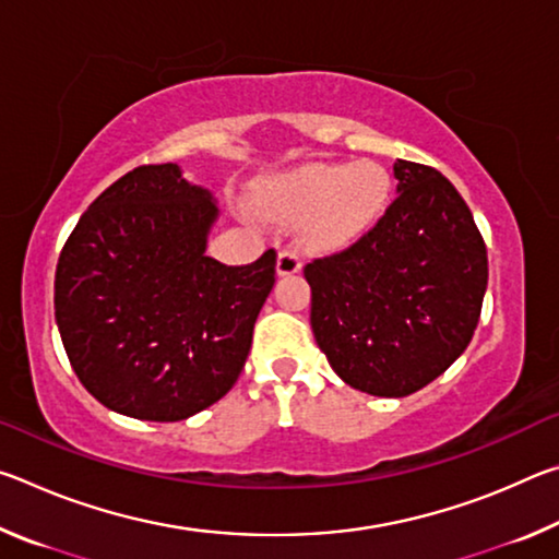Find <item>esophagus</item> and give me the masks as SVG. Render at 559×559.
I'll return each instance as SVG.
<instances>
[{
	"label": "esophagus",
	"instance_id": "esophagus-1",
	"mask_svg": "<svg viewBox=\"0 0 559 559\" xmlns=\"http://www.w3.org/2000/svg\"><path fill=\"white\" fill-rule=\"evenodd\" d=\"M302 269L300 257L293 249H283L278 253V261H276V271L278 276H293V273H298Z\"/></svg>",
	"mask_w": 559,
	"mask_h": 559
}]
</instances>
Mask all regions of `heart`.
Wrapping results in <instances>:
<instances>
[{
	"mask_svg": "<svg viewBox=\"0 0 559 559\" xmlns=\"http://www.w3.org/2000/svg\"><path fill=\"white\" fill-rule=\"evenodd\" d=\"M392 200V177L382 165L310 163L261 179L253 202L271 219L300 224L316 249H343L382 219Z\"/></svg>",
	"mask_w": 559,
	"mask_h": 559,
	"instance_id": "b5f03b06",
	"label": "heart"
}]
</instances>
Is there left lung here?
<instances>
[{
	"label": "left lung",
	"mask_w": 559,
	"mask_h": 559,
	"mask_svg": "<svg viewBox=\"0 0 559 559\" xmlns=\"http://www.w3.org/2000/svg\"><path fill=\"white\" fill-rule=\"evenodd\" d=\"M396 200L372 231L308 263L310 328L345 384L406 396L463 355L488 286L484 236L447 177L394 163Z\"/></svg>",
	"instance_id": "1"
}]
</instances>
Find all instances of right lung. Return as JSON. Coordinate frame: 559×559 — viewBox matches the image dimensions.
Returning <instances> with one entry per match:
<instances>
[{
    "label": "right lung",
    "instance_id": "add662e5",
    "mask_svg": "<svg viewBox=\"0 0 559 559\" xmlns=\"http://www.w3.org/2000/svg\"><path fill=\"white\" fill-rule=\"evenodd\" d=\"M214 194L182 167L143 165L112 182L66 241L56 325L81 384L108 409L182 421L239 380L276 251L249 266L206 257Z\"/></svg>",
    "mask_w": 559,
    "mask_h": 559
}]
</instances>
